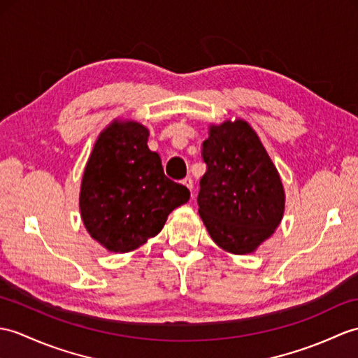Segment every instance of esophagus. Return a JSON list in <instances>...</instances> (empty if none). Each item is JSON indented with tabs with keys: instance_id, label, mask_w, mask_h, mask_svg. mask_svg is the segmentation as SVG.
Listing matches in <instances>:
<instances>
[{
	"instance_id": "esophagus-1",
	"label": "esophagus",
	"mask_w": 358,
	"mask_h": 358,
	"mask_svg": "<svg viewBox=\"0 0 358 358\" xmlns=\"http://www.w3.org/2000/svg\"><path fill=\"white\" fill-rule=\"evenodd\" d=\"M182 185H185L190 190V194L194 192V181H192V178H185V180H182Z\"/></svg>"
}]
</instances>
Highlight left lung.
<instances>
[{
    "instance_id": "1",
    "label": "left lung",
    "mask_w": 358,
    "mask_h": 358,
    "mask_svg": "<svg viewBox=\"0 0 358 358\" xmlns=\"http://www.w3.org/2000/svg\"><path fill=\"white\" fill-rule=\"evenodd\" d=\"M201 155L198 213L210 238L229 253L256 252L285 210L284 186L259 136L244 119L210 124Z\"/></svg>"
}]
</instances>
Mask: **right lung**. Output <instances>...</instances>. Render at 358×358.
I'll list each match as a JSON object with an SVG mask.
<instances>
[{
	"label": "right lung",
	"mask_w": 358,
	"mask_h": 358,
	"mask_svg": "<svg viewBox=\"0 0 358 358\" xmlns=\"http://www.w3.org/2000/svg\"><path fill=\"white\" fill-rule=\"evenodd\" d=\"M149 129L115 119L99 134L80 182V218L108 252L128 253L160 234L169 213L189 201V189L164 176L148 148Z\"/></svg>",
	"instance_id": "obj_1"
}]
</instances>
